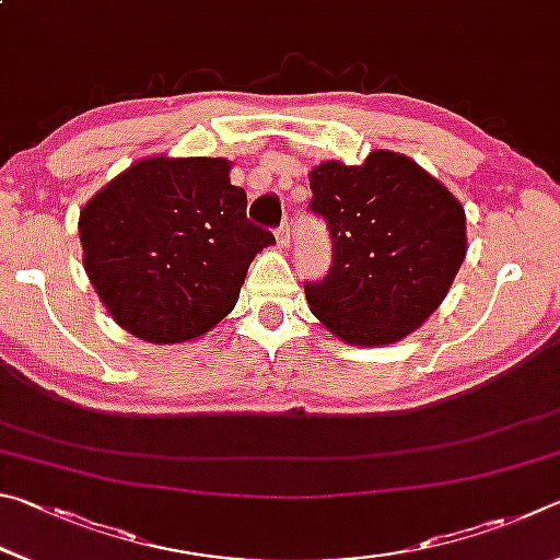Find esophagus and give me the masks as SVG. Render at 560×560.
<instances>
[{
  "mask_svg": "<svg viewBox=\"0 0 560 560\" xmlns=\"http://www.w3.org/2000/svg\"><path fill=\"white\" fill-rule=\"evenodd\" d=\"M277 242H279L281 249H283V246H289V242H291L289 224H281V226H279V230H277Z\"/></svg>",
  "mask_w": 560,
  "mask_h": 560,
  "instance_id": "34e87169",
  "label": "esophagus"
}]
</instances>
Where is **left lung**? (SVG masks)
<instances>
[{
	"mask_svg": "<svg viewBox=\"0 0 560 560\" xmlns=\"http://www.w3.org/2000/svg\"><path fill=\"white\" fill-rule=\"evenodd\" d=\"M311 210L334 242V267L306 283L311 314L350 346H390L420 328L467 257V214L407 155L373 150L360 165L308 173Z\"/></svg>",
	"mask_w": 560,
	"mask_h": 560,
	"instance_id": "left-lung-1",
	"label": "left lung"
}]
</instances>
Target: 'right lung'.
Segmentation results:
<instances>
[{
	"mask_svg": "<svg viewBox=\"0 0 560 560\" xmlns=\"http://www.w3.org/2000/svg\"><path fill=\"white\" fill-rule=\"evenodd\" d=\"M224 158L136 160L83 205V269L108 316L140 340L173 346L234 308L254 257L273 244L246 220Z\"/></svg>",
	"mask_w": 560,
	"mask_h": 560,
	"instance_id": "obj_1",
	"label": "right lung"
}]
</instances>
